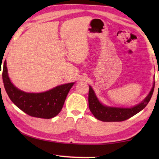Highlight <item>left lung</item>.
Here are the masks:
<instances>
[{"label": "left lung", "instance_id": "1", "mask_svg": "<svg viewBox=\"0 0 159 159\" xmlns=\"http://www.w3.org/2000/svg\"><path fill=\"white\" fill-rule=\"evenodd\" d=\"M154 86L155 82H153V88L147 97L138 105L131 108L109 107L103 105L97 98L93 88L89 86V108L95 118L102 121H122L127 120L142 111L147 106L153 95Z\"/></svg>", "mask_w": 159, "mask_h": 159}]
</instances>
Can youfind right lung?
Instances as JSON below:
<instances>
[{"label": "right lung", "mask_w": 159, "mask_h": 159, "mask_svg": "<svg viewBox=\"0 0 159 159\" xmlns=\"http://www.w3.org/2000/svg\"><path fill=\"white\" fill-rule=\"evenodd\" d=\"M2 77L4 88L11 101L27 114L43 119H51L59 114L69 90L75 84V82L64 84L40 93L24 92L11 82L6 60Z\"/></svg>", "instance_id": "1"}]
</instances>
